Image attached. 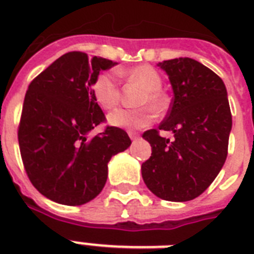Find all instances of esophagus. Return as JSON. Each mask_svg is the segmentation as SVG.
<instances>
[{"label":"esophagus","mask_w":254,"mask_h":254,"mask_svg":"<svg viewBox=\"0 0 254 254\" xmlns=\"http://www.w3.org/2000/svg\"><path fill=\"white\" fill-rule=\"evenodd\" d=\"M127 134H129V137H130L131 139H135V138H137V137H138V133H137V131L129 130V131H127Z\"/></svg>","instance_id":"34e87169"}]
</instances>
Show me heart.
<instances>
[{
	"label": "heart",
	"instance_id": "b5f03b06",
	"mask_svg": "<svg viewBox=\"0 0 254 254\" xmlns=\"http://www.w3.org/2000/svg\"><path fill=\"white\" fill-rule=\"evenodd\" d=\"M120 76L127 77L143 89V93L138 100V105L149 107L159 112L166 107V99L161 92L162 77L158 71L151 65H137L130 69H119ZM92 92L96 103L103 108L104 111H111L117 107L121 99V89L119 80L113 72H103L96 76L92 84ZM154 115L150 108L143 107L138 109H117L108 116V123L112 127H127V129H141L147 127L153 121Z\"/></svg>",
	"mask_w": 254,
	"mask_h": 254
}]
</instances>
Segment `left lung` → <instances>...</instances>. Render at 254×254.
I'll return each instance as SVG.
<instances>
[{
    "label": "left lung",
    "instance_id": "1",
    "mask_svg": "<svg viewBox=\"0 0 254 254\" xmlns=\"http://www.w3.org/2000/svg\"><path fill=\"white\" fill-rule=\"evenodd\" d=\"M174 97L158 129L142 137L151 157L142 163L147 189L163 200L187 201L203 193L217 177L228 154L232 115L227 89L212 69L191 58L163 61ZM171 130L173 143L159 135Z\"/></svg>",
    "mask_w": 254,
    "mask_h": 254
}]
</instances>
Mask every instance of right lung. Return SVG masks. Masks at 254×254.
<instances>
[{"label":"right lung","instance_id":"obj_1","mask_svg":"<svg viewBox=\"0 0 254 254\" xmlns=\"http://www.w3.org/2000/svg\"><path fill=\"white\" fill-rule=\"evenodd\" d=\"M117 63L72 51L62 55L29 85L18 127V142L26 174L50 200L81 205L101 192L108 162L130 146L127 131L107 127L92 84L101 69Z\"/></svg>","mask_w":254,"mask_h":254}]
</instances>
